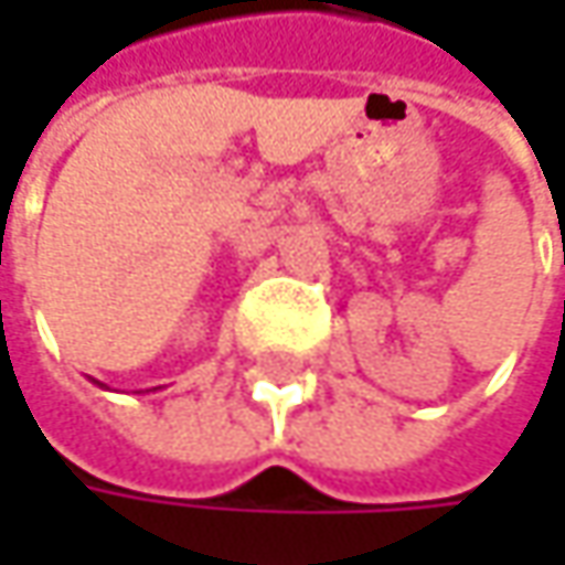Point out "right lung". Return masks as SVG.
<instances>
[{"label":"right lung","mask_w":565,"mask_h":565,"mask_svg":"<svg viewBox=\"0 0 565 565\" xmlns=\"http://www.w3.org/2000/svg\"><path fill=\"white\" fill-rule=\"evenodd\" d=\"M94 383H99V380H94ZM99 386H103V383H99Z\"/></svg>","instance_id":"obj_1"}]
</instances>
